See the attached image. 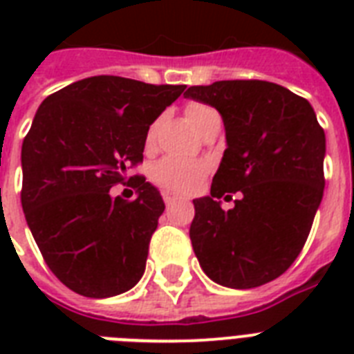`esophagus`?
I'll return each instance as SVG.
<instances>
[{"label":"esophagus","instance_id":"34e87169","mask_svg":"<svg viewBox=\"0 0 354 354\" xmlns=\"http://www.w3.org/2000/svg\"><path fill=\"white\" fill-rule=\"evenodd\" d=\"M163 200H165V204L167 205H172V204H176L178 200H180V196H176V194H172L169 193V191H163Z\"/></svg>","mask_w":354,"mask_h":354}]
</instances>
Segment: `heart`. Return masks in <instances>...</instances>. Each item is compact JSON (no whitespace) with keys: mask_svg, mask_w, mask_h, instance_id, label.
<instances>
[{"mask_svg":"<svg viewBox=\"0 0 354 354\" xmlns=\"http://www.w3.org/2000/svg\"><path fill=\"white\" fill-rule=\"evenodd\" d=\"M218 115L216 110H213L207 104L202 102H191L185 108V118H187L189 124L200 132L205 122L211 118ZM152 138H154V128H150L149 136H147V145H152ZM205 165L202 161L193 160H180V158H163L158 161L152 169V182L158 187L165 189L169 193L174 194H187L193 193L194 189L198 187V183L202 182V178L205 176Z\"/></svg>","mask_w":354,"mask_h":354,"instance_id":"obj_1","label":"heart"}]
</instances>
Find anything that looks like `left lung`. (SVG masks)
Masks as SVG:
<instances>
[{
  "instance_id": "left-lung-1",
  "label": "left lung",
  "mask_w": 354,
  "mask_h": 354,
  "mask_svg": "<svg viewBox=\"0 0 354 354\" xmlns=\"http://www.w3.org/2000/svg\"><path fill=\"white\" fill-rule=\"evenodd\" d=\"M183 95L216 108L226 150L189 230L205 275L255 288L290 268L324 198L325 132L307 99L266 80H218ZM239 192L224 212L222 196Z\"/></svg>"
}]
</instances>
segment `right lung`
<instances>
[{
	"mask_svg": "<svg viewBox=\"0 0 354 354\" xmlns=\"http://www.w3.org/2000/svg\"><path fill=\"white\" fill-rule=\"evenodd\" d=\"M183 90L99 75L38 108L21 145V207L47 266L80 296H118L141 279L165 204L143 176L130 178V202L110 189L143 161L150 124Z\"/></svg>",
	"mask_w": 354,
	"mask_h": 354,
	"instance_id": "right-lung-1",
	"label": "right lung"
}]
</instances>
